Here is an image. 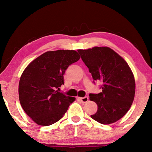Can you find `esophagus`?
Here are the masks:
<instances>
[{"mask_svg": "<svg viewBox=\"0 0 152 152\" xmlns=\"http://www.w3.org/2000/svg\"><path fill=\"white\" fill-rule=\"evenodd\" d=\"M78 99L80 100L82 102H86L88 101V96H84V97H79Z\"/></svg>", "mask_w": 152, "mask_h": 152, "instance_id": "esophagus-1", "label": "esophagus"}]
</instances>
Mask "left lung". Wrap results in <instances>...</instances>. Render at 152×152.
Segmentation results:
<instances>
[{"label":"left lung","mask_w":152,"mask_h":152,"mask_svg":"<svg viewBox=\"0 0 152 152\" xmlns=\"http://www.w3.org/2000/svg\"><path fill=\"white\" fill-rule=\"evenodd\" d=\"M83 62L92 78L101 81L102 92L89 94L98 110L91 118L101 124L109 125L124 116L133 103L135 92L133 74L124 59L108 47L78 50Z\"/></svg>","instance_id":"left-lung-1"}]
</instances>
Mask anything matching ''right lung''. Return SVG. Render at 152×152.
<instances>
[{
  "instance_id": "obj_1",
  "label": "right lung",
  "mask_w": 152,
  "mask_h": 152,
  "mask_svg": "<svg viewBox=\"0 0 152 152\" xmlns=\"http://www.w3.org/2000/svg\"><path fill=\"white\" fill-rule=\"evenodd\" d=\"M80 58L74 50L47 51L25 69L19 80V101L37 125L48 126L58 121L75 101L57 89L64 84L63 76L68 66Z\"/></svg>"
}]
</instances>
